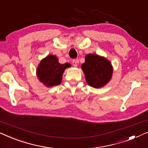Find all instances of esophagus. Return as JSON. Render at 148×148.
Wrapping results in <instances>:
<instances>
[{"label":"esophagus","instance_id":"obj_1","mask_svg":"<svg viewBox=\"0 0 148 148\" xmlns=\"http://www.w3.org/2000/svg\"><path fill=\"white\" fill-rule=\"evenodd\" d=\"M72 64H73V65L76 67V66H77V60H75V59L73 60H72Z\"/></svg>","mask_w":148,"mask_h":148}]
</instances>
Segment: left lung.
Wrapping results in <instances>:
<instances>
[{
    "instance_id": "obj_1",
    "label": "left lung",
    "mask_w": 148,
    "mask_h": 148,
    "mask_svg": "<svg viewBox=\"0 0 148 148\" xmlns=\"http://www.w3.org/2000/svg\"><path fill=\"white\" fill-rule=\"evenodd\" d=\"M82 69L89 86L95 88L104 87L110 82L113 69L110 62L98 54H88L85 57Z\"/></svg>"
}]
</instances>
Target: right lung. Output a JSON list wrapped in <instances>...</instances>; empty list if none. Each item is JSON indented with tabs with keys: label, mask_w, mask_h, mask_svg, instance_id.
Wrapping results in <instances>:
<instances>
[{
	"label": "right lung",
	"mask_w": 148,
	"mask_h": 148,
	"mask_svg": "<svg viewBox=\"0 0 148 148\" xmlns=\"http://www.w3.org/2000/svg\"><path fill=\"white\" fill-rule=\"evenodd\" d=\"M71 64H60L55 55H48L40 61L36 73L40 82L47 87L59 85L62 79V74Z\"/></svg>",
	"instance_id": "add662e5"
}]
</instances>
